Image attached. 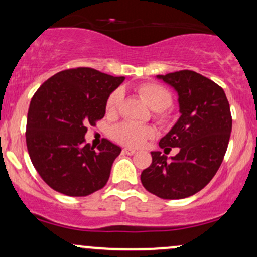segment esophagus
<instances>
[{
    "mask_svg": "<svg viewBox=\"0 0 257 257\" xmlns=\"http://www.w3.org/2000/svg\"><path fill=\"white\" fill-rule=\"evenodd\" d=\"M122 153L123 154H127V156H132V154L136 153V151H135L134 148H123Z\"/></svg>",
    "mask_w": 257,
    "mask_h": 257,
    "instance_id": "esophagus-1",
    "label": "esophagus"
}]
</instances>
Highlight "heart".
<instances>
[{
  "label": "heart",
  "mask_w": 257,
  "mask_h": 257,
  "mask_svg": "<svg viewBox=\"0 0 257 257\" xmlns=\"http://www.w3.org/2000/svg\"><path fill=\"white\" fill-rule=\"evenodd\" d=\"M140 95L153 111L157 112V118L162 122L168 121L165 110L173 103V95L169 90L158 83H145L139 88ZM123 93L121 89L112 92L107 98L106 112L115 115L122 100ZM116 142L127 147H142L150 139L156 136V130L148 125H137L134 122H121L111 131Z\"/></svg>",
  "instance_id": "1"
}]
</instances>
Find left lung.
<instances>
[{
  "label": "left lung",
  "instance_id": "1",
  "mask_svg": "<svg viewBox=\"0 0 257 257\" xmlns=\"http://www.w3.org/2000/svg\"><path fill=\"white\" fill-rule=\"evenodd\" d=\"M178 93L180 117L159 141L164 153L179 147L168 158L154 151L152 164L141 174L151 194L164 200H180L202 190L216 175L227 152L231 115L224 90L194 71L158 74Z\"/></svg>",
  "mask_w": 257,
  "mask_h": 257
}]
</instances>
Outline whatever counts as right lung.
<instances>
[{"instance_id":"obj_1","label":"right lung","mask_w":257,"mask_h":257,"mask_svg":"<svg viewBox=\"0 0 257 257\" xmlns=\"http://www.w3.org/2000/svg\"><path fill=\"white\" fill-rule=\"evenodd\" d=\"M125 77L78 67L40 85L27 117V148L44 181L60 194L81 197L103 189L121 148L104 140L85 143L87 126L104 117L110 94Z\"/></svg>"}]
</instances>
